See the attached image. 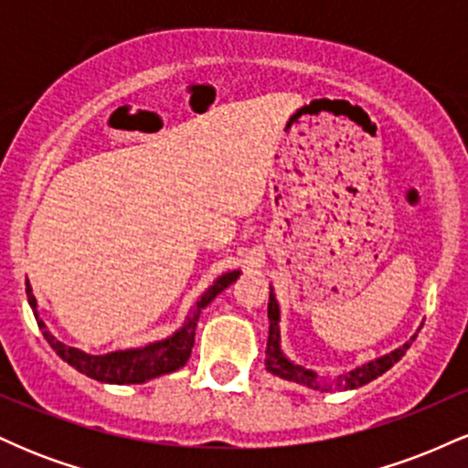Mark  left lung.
Segmentation results:
<instances>
[{
    "mask_svg": "<svg viewBox=\"0 0 468 468\" xmlns=\"http://www.w3.org/2000/svg\"><path fill=\"white\" fill-rule=\"evenodd\" d=\"M268 321H271V327H268V343H266V369L271 374L279 376L283 380H292V383L303 385V388L319 389V391H332V389H356L367 385L369 380L378 378L380 374H385L394 363H399L405 352L410 350L411 341L416 336H411L405 346L399 347V350L385 354V356L374 358V361L361 365V367L352 369V372L336 376L335 380H321L316 372L313 369H305L302 365H294L286 354L282 352V338H279V303L275 299V292L271 288V299H268Z\"/></svg>",
    "mask_w": 468,
    "mask_h": 468,
    "instance_id": "1",
    "label": "left lung"
}]
</instances>
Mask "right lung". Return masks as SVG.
I'll return each instance as SVG.
<instances>
[{"label":"right lung","instance_id":"right-lung-1","mask_svg":"<svg viewBox=\"0 0 468 468\" xmlns=\"http://www.w3.org/2000/svg\"><path fill=\"white\" fill-rule=\"evenodd\" d=\"M238 277H239V271L224 272L222 277H218L216 282H213V286L204 290L202 297L197 299L196 305H193L191 314L186 316L185 325H182L178 332H174L169 338L149 343V346L144 347H133V350L99 354V356H94V354H85L80 352L79 347H69L66 343L57 341V338L48 332L44 321L39 319V313H37V299L35 294H32V288L28 282H26V294H28V303L32 313H35L37 325H39L41 335L46 336V341L50 343L52 350H55L63 361L72 365L74 369H79L80 374L90 376V378L94 380H101V383L138 385V383H144V380L155 378V376H163L185 367V363L189 361L191 356L193 341H196V325H197V319H200V313Z\"/></svg>","mask_w":468,"mask_h":468}]
</instances>
